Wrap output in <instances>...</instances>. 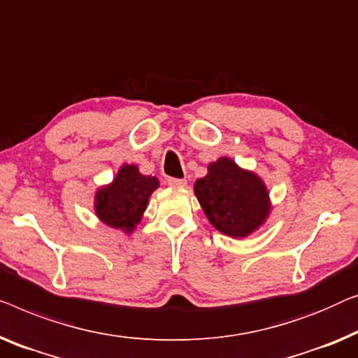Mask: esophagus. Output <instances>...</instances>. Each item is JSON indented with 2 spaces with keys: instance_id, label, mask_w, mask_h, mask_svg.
Masks as SVG:
<instances>
[{
  "instance_id": "34e87169",
  "label": "esophagus",
  "mask_w": 358,
  "mask_h": 358,
  "mask_svg": "<svg viewBox=\"0 0 358 358\" xmlns=\"http://www.w3.org/2000/svg\"><path fill=\"white\" fill-rule=\"evenodd\" d=\"M168 184L171 185V187H185V185H187V180H185V179L169 178L168 179Z\"/></svg>"
}]
</instances>
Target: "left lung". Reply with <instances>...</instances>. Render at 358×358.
I'll return each instance as SVG.
<instances>
[{
    "mask_svg": "<svg viewBox=\"0 0 358 358\" xmlns=\"http://www.w3.org/2000/svg\"><path fill=\"white\" fill-rule=\"evenodd\" d=\"M194 194L215 229L232 239L260 229L273 210L265 180L229 157L208 164L205 178L195 180Z\"/></svg>",
    "mask_w": 358,
    "mask_h": 358,
    "instance_id": "obj_1",
    "label": "left lung"
}]
</instances>
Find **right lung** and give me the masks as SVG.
I'll use <instances>...</instances> for the list:
<instances>
[{
    "label": "right lung",
    "instance_id": "add662e5",
    "mask_svg": "<svg viewBox=\"0 0 358 358\" xmlns=\"http://www.w3.org/2000/svg\"><path fill=\"white\" fill-rule=\"evenodd\" d=\"M159 187L155 176H145L137 164H122L110 184L95 192L93 210L103 224L131 236L142 221L148 200Z\"/></svg>",
    "mask_w": 358,
    "mask_h": 358
}]
</instances>
